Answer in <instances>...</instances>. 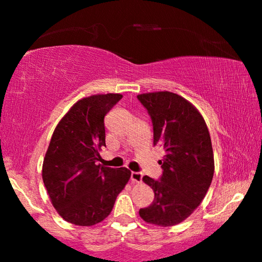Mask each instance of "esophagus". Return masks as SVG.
<instances>
[{"label": "esophagus", "mask_w": 262, "mask_h": 262, "mask_svg": "<svg viewBox=\"0 0 262 262\" xmlns=\"http://www.w3.org/2000/svg\"><path fill=\"white\" fill-rule=\"evenodd\" d=\"M143 174L139 171H132L131 173V181L132 182H142Z\"/></svg>", "instance_id": "34e87169"}]
</instances>
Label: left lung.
<instances>
[{"mask_svg": "<svg viewBox=\"0 0 262 262\" xmlns=\"http://www.w3.org/2000/svg\"><path fill=\"white\" fill-rule=\"evenodd\" d=\"M137 99L148 111L154 145L164 156L159 161V180L143 181L155 193L154 202L139 210L146 223L171 227L185 221L202 203L213 178L214 162L209 130L202 114L182 96L170 92L141 94Z\"/></svg>", "mask_w": 262, "mask_h": 262, "instance_id": "8db88e82", "label": "left lung"}]
</instances>
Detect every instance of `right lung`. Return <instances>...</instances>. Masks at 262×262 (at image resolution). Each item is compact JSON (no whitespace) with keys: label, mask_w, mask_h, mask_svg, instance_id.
I'll return each instance as SVG.
<instances>
[{"label":"right lung","mask_w":262,"mask_h":262,"mask_svg":"<svg viewBox=\"0 0 262 262\" xmlns=\"http://www.w3.org/2000/svg\"><path fill=\"white\" fill-rule=\"evenodd\" d=\"M123 98L100 94L71 107L53 131L42 164V181L60 216L89 227L105 220L131 177L127 168L96 164L106 146V114Z\"/></svg>","instance_id":"right-lung-1"}]
</instances>
